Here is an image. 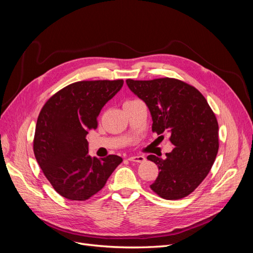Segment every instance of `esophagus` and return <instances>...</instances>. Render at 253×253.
Wrapping results in <instances>:
<instances>
[{"instance_id": "obj_1", "label": "esophagus", "mask_w": 253, "mask_h": 253, "mask_svg": "<svg viewBox=\"0 0 253 253\" xmlns=\"http://www.w3.org/2000/svg\"><path fill=\"white\" fill-rule=\"evenodd\" d=\"M128 160L132 163H139L140 164V163L144 162L145 158L143 156H131V157H128Z\"/></svg>"}]
</instances>
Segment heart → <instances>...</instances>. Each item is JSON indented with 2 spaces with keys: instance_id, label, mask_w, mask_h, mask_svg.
<instances>
[{
  "instance_id": "1",
  "label": "heart",
  "mask_w": 253,
  "mask_h": 253,
  "mask_svg": "<svg viewBox=\"0 0 253 253\" xmlns=\"http://www.w3.org/2000/svg\"><path fill=\"white\" fill-rule=\"evenodd\" d=\"M135 101H138V100H136V99H133V100H127L125 102V104H131V103H134Z\"/></svg>"
}]
</instances>
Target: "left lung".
<instances>
[{"label":"left lung","mask_w":253,"mask_h":253,"mask_svg":"<svg viewBox=\"0 0 253 253\" xmlns=\"http://www.w3.org/2000/svg\"><path fill=\"white\" fill-rule=\"evenodd\" d=\"M152 115V131L170 132L175 145L166 159L149 155L160 171L150 188L165 200L191 194L210 172L218 152V124L206 98L194 86L174 78L126 80Z\"/></svg>","instance_id":"8db88e82"}]
</instances>
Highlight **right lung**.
Wrapping results in <instances>:
<instances>
[{"label": "right lung", "mask_w": 253, "mask_h": 253, "mask_svg": "<svg viewBox=\"0 0 253 253\" xmlns=\"http://www.w3.org/2000/svg\"><path fill=\"white\" fill-rule=\"evenodd\" d=\"M122 85V79L78 81L43 105L34 137L35 157L52 188L67 200H88L122 163L117 155L89 156L85 138L89 129L97 128L104 104Z\"/></svg>", "instance_id": "1"}]
</instances>
